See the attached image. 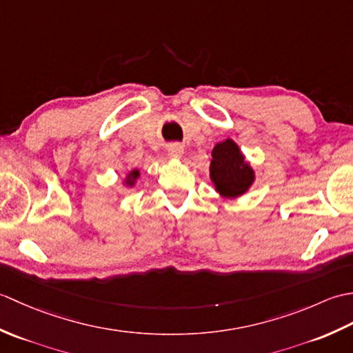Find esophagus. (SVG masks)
Masks as SVG:
<instances>
[{
	"instance_id": "1",
	"label": "esophagus",
	"mask_w": 353,
	"mask_h": 353,
	"mask_svg": "<svg viewBox=\"0 0 353 353\" xmlns=\"http://www.w3.org/2000/svg\"><path fill=\"white\" fill-rule=\"evenodd\" d=\"M167 152H168V156L172 157V159H181L183 156V147L181 144H170Z\"/></svg>"
}]
</instances>
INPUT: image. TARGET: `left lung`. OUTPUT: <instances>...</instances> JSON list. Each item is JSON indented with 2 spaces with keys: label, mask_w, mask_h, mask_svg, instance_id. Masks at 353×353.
Segmentation results:
<instances>
[{
  "label": "left lung",
  "mask_w": 353,
  "mask_h": 353,
  "mask_svg": "<svg viewBox=\"0 0 353 353\" xmlns=\"http://www.w3.org/2000/svg\"><path fill=\"white\" fill-rule=\"evenodd\" d=\"M209 179L220 197L234 200L244 196L254 183V170L234 139L216 142L209 165Z\"/></svg>",
  "instance_id": "1"
}]
</instances>
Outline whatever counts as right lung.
Masks as SVG:
<instances>
[{
	"mask_svg": "<svg viewBox=\"0 0 353 353\" xmlns=\"http://www.w3.org/2000/svg\"><path fill=\"white\" fill-rule=\"evenodd\" d=\"M141 177V171L139 170H132L129 174H127L124 179H123V185L127 186V188H133L134 185H137L138 179Z\"/></svg>",
	"mask_w": 353,
	"mask_h": 353,
	"instance_id": "right-lung-1",
	"label": "right lung"
}]
</instances>
